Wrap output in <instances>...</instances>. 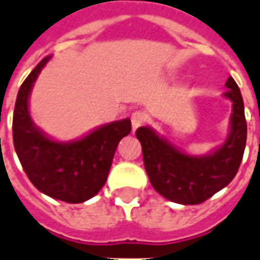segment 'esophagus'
<instances>
[{"instance_id": "1", "label": "esophagus", "mask_w": 260, "mask_h": 260, "mask_svg": "<svg viewBox=\"0 0 260 260\" xmlns=\"http://www.w3.org/2000/svg\"><path fill=\"white\" fill-rule=\"evenodd\" d=\"M146 114L142 111H135L132 112V115H131V122H132V129L136 131L139 126H142L145 122H146Z\"/></svg>"}]
</instances>
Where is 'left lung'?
Instances as JSON below:
<instances>
[{
    "instance_id": "8db88e82",
    "label": "left lung",
    "mask_w": 260,
    "mask_h": 260,
    "mask_svg": "<svg viewBox=\"0 0 260 260\" xmlns=\"http://www.w3.org/2000/svg\"><path fill=\"white\" fill-rule=\"evenodd\" d=\"M225 86L228 90L224 95L232 101L231 129L225 142L210 155H187L152 128L136 129L150 184L165 199L184 206L200 204L235 177L246 145V119L235 80L228 77Z\"/></svg>"
}]
</instances>
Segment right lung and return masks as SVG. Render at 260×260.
<instances>
[{"label": "right lung", "instance_id": "add662e5", "mask_svg": "<svg viewBox=\"0 0 260 260\" xmlns=\"http://www.w3.org/2000/svg\"><path fill=\"white\" fill-rule=\"evenodd\" d=\"M49 59L45 57L30 72L18 91L12 118L14 146L25 173L39 191L77 204L103 188L118 143L131 132V119L103 125L73 142H57L45 135L29 115L28 101Z\"/></svg>", "mask_w": 260, "mask_h": 260}]
</instances>
